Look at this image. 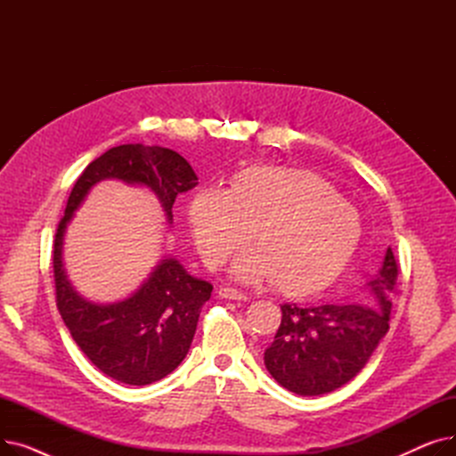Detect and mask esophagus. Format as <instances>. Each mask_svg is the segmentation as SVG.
Segmentation results:
<instances>
[{
	"mask_svg": "<svg viewBox=\"0 0 456 456\" xmlns=\"http://www.w3.org/2000/svg\"><path fill=\"white\" fill-rule=\"evenodd\" d=\"M220 296L225 299H232V301H248L249 299L248 294H244L238 289H232V286H224V289H220Z\"/></svg>",
	"mask_w": 456,
	"mask_h": 456,
	"instance_id": "1",
	"label": "esophagus"
}]
</instances>
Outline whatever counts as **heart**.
<instances>
[{"label": "heart", "mask_w": 456, "mask_h": 456, "mask_svg": "<svg viewBox=\"0 0 456 456\" xmlns=\"http://www.w3.org/2000/svg\"><path fill=\"white\" fill-rule=\"evenodd\" d=\"M190 225L208 268L242 249L255 229L258 251L242 255L234 275H272L286 294L327 284L354 251L362 225L356 208L322 175L289 166H256L236 177L232 191L203 188L190 201Z\"/></svg>", "instance_id": "b5f03b06"}]
</instances>
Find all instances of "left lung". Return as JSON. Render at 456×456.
Returning <instances> with one entry per match:
<instances>
[{
    "label": "left lung",
    "instance_id": "left-lung-1",
    "mask_svg": "<svg viewBox=\"0 0 456 456\" xmlns=\"http://www.w3.org/2000/svg\"><path fill=\"white\" fill-rule=\"evenodd\" d=\"M397 260L388 248L379 273L356 301L281 305L275 340L265 351L272 377L297 395H322L344 387L370 361L388 332Z\"/></svg>",
    "mask_w": 456,
    "mask_h": 456
}]
</instances>
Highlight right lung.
<instances>
[{"label":"right lung","mask_w":456,"mask_h":456,"mask_svg":"<svg viewBox=\"0 0 456 456\" xmlns=\"http://www.w3.org/2000/svg\"><path fill=\"white\" fill-rule=\"evenodd\" d=\"M103 179L150 186L172 222L175 198L198 184L191 166L160 146L124 143L92 160L76 181L53 240L55 301L71 338L107 377L131 387L172 373L194 340L212 284L191 277L175 258H164L129 299L95 305L71 289L61 260L62 234L88 190Z\"/></svg>","instance_id":"obj_1"}]
</instances>
